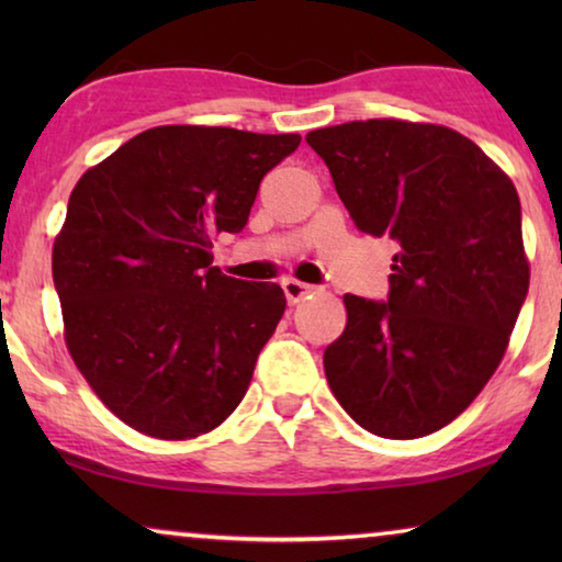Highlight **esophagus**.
<instances>
[{
    "instance_id": "1",
    "label": "esophagus",
    "mask_w": 562,
    "mask_h": 562,
    "mask_svg": "<svg viewBox=\"0 0 562 562\" xmlns=\"http://www.w3.org/2000/svg\"><path fill=\"white\" fill-rule=\"evenodd\" d=\"M281 286H283V294H286V299H289L291 304L302 302L306 294H314V291H317V286H312V283H302V281H296V279H286V281L281 283Z\"/></svg>"
}]
</instances>
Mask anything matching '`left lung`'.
I'll return each instance as SVG.
<instances>
[{"label": "left lung", "instance_id": "obj_1", "mask_svg": "<svg viewBox=\"0 0 562 562\" xmlns=\"http://www.w3.org/2000/svg\"><path fill=\"white\" fill-rule=\"evenodd\" d=\"M360 233L396 245L389 299L345 294L329 389L360 427L414 440L450 425L502 363L529 289L514 183L440 125L345 122L306 135Z\"/></svg>", "mask_w": 562, "mask_h": 562}]
</instances>
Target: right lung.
Returning a JSON list of instances; mask_svg holds the SVG:
<instances>
[{
	"instance_id": "1",
	"label": "right lung",
	"mask_w": 562,
	"mask_h": 562,
	"mask_svg": "<svg viewBox=\"0 0 562 562\" xmlns=\"http://www.w3.org/2000/svg\"><path fill=\"white\" fill-rule=\"evenodd\" d=\"M299 135L166 125L135 135L71 191L53 245L66 345L106 409L137 432L189 440L222 425L279 325V283L212 266L248 225L263 176Z\"/></svg>"
}]
</instances>
